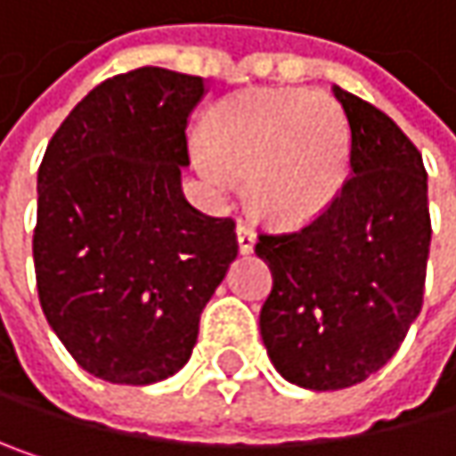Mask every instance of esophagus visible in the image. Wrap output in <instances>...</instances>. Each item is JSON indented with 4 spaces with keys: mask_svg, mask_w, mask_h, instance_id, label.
I'll list each match as a JSON object with an SVG mask.
<instances>
[{
    "mask_svg": "<svg viewBox=\"0 0 456 456\" xmlns=\"http://www.w3.org/2000/svg\"><path fill=\"white\" fill-rule=\"evenodd\" d=\"M237 245H240V253L242 256H248V253H253V245H256V232L248 227V224H237Z\"/></svg>",
    "mask_w": 456,
    "mask_h": 456,
    "instance_id": "34e87169",
    "label": "esophagus"
}]
</instances>
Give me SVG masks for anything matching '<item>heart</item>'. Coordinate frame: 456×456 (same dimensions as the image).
I'll use <instances>...</instances> for the list:
<instances>
[{"mask_svg": "<svg viewBox=\"0 0 456 456\" xmlns=\"http://www.w3.org/2000/svg\"><path fill=\"white\" fill-rule=\"evenodd\" d=\"M343 108L312 89H248L206 118L198 166L216 190L245 179L248 208L272 224H304L330 208L348 176Z\"/></svg>", "mask_w": 456, "mask_h": 456, "instance_id": "b5f03b06", "label": "heart"}]
</instances>
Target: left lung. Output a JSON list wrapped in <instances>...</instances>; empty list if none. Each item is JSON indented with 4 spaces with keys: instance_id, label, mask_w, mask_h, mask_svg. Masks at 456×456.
I'll return each instance as SVG.
<instances>
[{
    "instance_id": "obj_1",
    "label": "left lung",
    "mask_w": 456,
    "mask_h": 456,
    "mask_svg": "<svg viewBox=\"0 0 456 456\" xmlns=\"http://www.w3.org/2000/svg\"><path fill=\"white\" fill-rule=\"evenodd\" d=\"M332 92L351 129V176L306 227L256 242L272 269L258 317L266 354L312 391L356 386L399 351L422 309L430 250L419 150L375 105Z\"/></svg>"
}]
</instances>
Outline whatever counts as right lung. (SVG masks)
Listing matches in <instances>:
<instances>
[{
	"label": "right lung",
	"instance_id": "1",
	"mask_svg": "<svg viewBox=\"0 0 456 456\" xmlns=\"http://www.w3.org/2000/svg\"><path fill=\"white\" fill-rule=\"evenodd\" d=\"M200 76L137 68L94 86L39 166L34 269L49 327L94 378L150 386L179 372L237 256L232 219L182 192Z\"/></svg>",
	"mask_w": 456,
	"mask_h": 456
}]
</instances>
